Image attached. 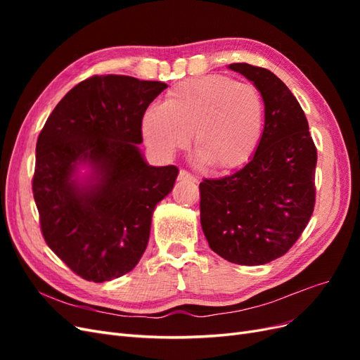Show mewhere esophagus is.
Here are the masks:
<instances>
[{
  "mask_svg": "<svg viewBox=\"0 0 360 360\" xmlns=\"http://www.w3.org/2000/svg\"><path fill=\"white\" fill-rule=\"evenodd\" d=\"M179 180H180V181H197V179H195L191 172L184 171V169H180V172H179Z\"/></svg>",
  "mask_w": 360,
  "mask_h": 360,
  "instance_id": "obj_1",
  "label": "esophagus"
}]
</instances>
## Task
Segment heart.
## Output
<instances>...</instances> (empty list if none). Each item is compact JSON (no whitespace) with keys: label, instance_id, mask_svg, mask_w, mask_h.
Masks as SVG:
<instances>
[{"label":"heart","instance_id":"b5f03b06","mask_svg":"<svg viewBox=\"0 0 360 360\" xmlns=\"http://www.w3.org/2000/svg\"><path fill=\"white\" fill-rule=\"evenodd\" d=\"M263 129V99L254 85L225 75L181 81L167 93L162 108L143 118L146 144L160 156L188 146L213 169H233L254 155Z\"/></svg>","mask_w":360,"mask_h":360}]
</instances>
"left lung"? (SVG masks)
<instances>
[{"label": "left lung", "mask_w": 360, "mask_h": 360, "mask_svg": "<svg viewBox=\"0 0 360 360\" xmlns=\"http://www.w3.org/2000/svg\"><path fill=\"white\" fill-rule=\"evenodd\" d=\"M230 69L263 96L264 132L242 169L200 183V217L213 252L259 266L285 255L311 219L317 148L302 106L275 73L248 63Z\"/></svg>", "instance_id": "obj_1"}]
</instances>
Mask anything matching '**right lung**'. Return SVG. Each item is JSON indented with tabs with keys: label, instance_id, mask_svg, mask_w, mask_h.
I'll use <instances>...</instances> for the list:
<instances>
[{
	"label": "right lung",
	"instance_id": "right-lung-1",
	"mask_svg": "<svg viewBox=\"0 0 360 360\" xmlns=\"http://www.w3.org/2000/svg\"><path fill=\"white\" fill-rule=\"evenodd\" d=\"M165 89L158 81L94 75L63 97L37 138L32 195L41 236L85 281H111L138 264L155 207L176 183L177 167H148L136 146L146 110ZM81 161L96 169L90 188L71 180Z\"/></svg>",
	"mask_w": 360,
	"mask_h": 360
}]
</instances>
